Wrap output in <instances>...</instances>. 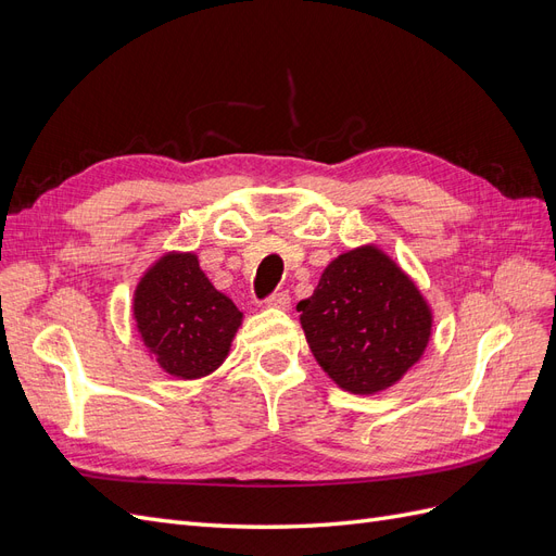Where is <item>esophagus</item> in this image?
I'll list each match as a JSON object with an SVG mask.
<instances>
[{"label": "esophagus", "mask_w": 556, "mask_h": 556, "mask_svg": "<svg viewBox=\"0 0 556 556\" xmlns=\"http://www.w3.org/2000/svg\"><path fill=\"white\" fill-rule=\"evenodd\" d=\"M266 306L268 308H278V311H288L290 306H292V299H290V292H285V290H280V292H276V294H271L266 299Z\"/></svg>", "instance_id": "1"}]
</instances>
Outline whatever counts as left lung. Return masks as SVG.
<instances>
[{
    "label": "left lung",
    "mask_w": 556,
    "mask_h": 556,
    "mask_svg": "<svg viewBox=\"0 0 556 556\" xmlns=\"http://www.w3.org/2000/svg\"><path fill=\"white\" fill-rule=\"evenodd\" d=\"M296 308L319 368L359 396L396 384L422 359L433 331L427 296L376 243L333 257Z\"/></svg>",
    "instance_id": "1"
}]
</instances>
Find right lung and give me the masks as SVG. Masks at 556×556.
Instances as JSON below:
<instances>
[{
  "label": "right lung",
  "instance_id": "add662e5",
  "mask_svg": "<svg viewBox=\"0 0 556 556\" xmlns=\"http://www.w3.org/2000/svg\"><path fill=\"white\" fill-rule=\"evenodd\" d=\"M139 339L164 374L206 378L227 359L243 313L217 292L194 252L169 250L146 268L131 299Z\"/></svg>",
  "mask_w": 556,
  "mask_h": 556
}]
</instances>
